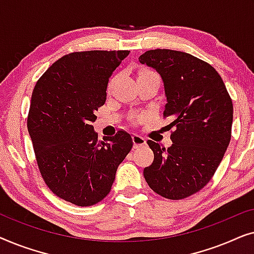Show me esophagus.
I'll return each instance as SVG.
<instances>
[{
	"instance_id": "34e87169",
	"label": "esophagus",
	"mask_w": 254,
	"mask_h": 254,
	"mask_svg": "<svg viewBox=\"0 0 254 254\" xmlns=\"http://www.w3.org/2000/svg\"><path fill=\"white\" fill-rule=\"evenodd\" d=\"M133 143H134V148L135 149H138V148H142L144 147L145 144H147V141H145L144 137L140 136V135H133Z\"/></svg>"
}]
</instances>
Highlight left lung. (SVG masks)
<instances>
[{
  "label": "left lung",
  "instance_id": "left-lung-1",
  "mask_svg": "<svg viewBox=\"0 0 254 254\" xmlns=\"http://www.w3.org/2000/svg\"><path fill=\"white\" fill-rule=\"evenodd\" d=\"M164 83L172 145L147 143L154 162L143 170L155 193L170 200L199 192L213 178L231 138L234 106L220 74L209 64L172 50L147 51L138 58Z\"/></svg>",
  "mask_w": 254,
  "mask_h": 254
}]
</instances>
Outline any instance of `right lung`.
I'll return each instance as SVG.
<instances>
[{"mask_svg": "<svg viewBox=\"0 0 254 254\" xmlns=\"http://www.w3.org/2000/svg\"><path fill=\"white\" fill-rule=\"evenodd\" d=\"M129 51H85L55 61L34 86L27 116L38 168L55 195L79 207L110 193L117 169L133 147L120 130L98 141L96 111L109 78Z\"/></svg>", "mask_w": 254, "mask_h": 254, "instance_id": "1", "label": "right lung"}]
</instances>
